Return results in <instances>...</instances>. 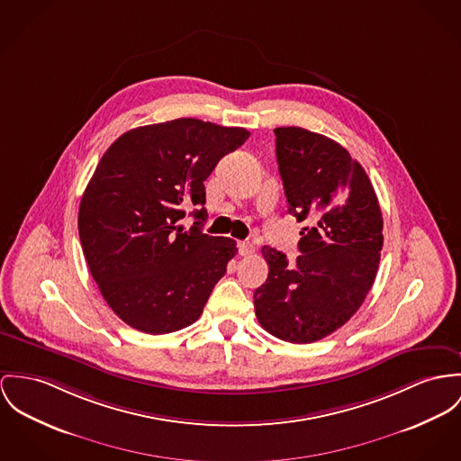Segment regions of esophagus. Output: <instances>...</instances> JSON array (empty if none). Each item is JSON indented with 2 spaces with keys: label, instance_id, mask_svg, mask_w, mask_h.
<instances>
[{
  "label": "esophagus",
  "instance_id": "1",
  "mask_svg": "<svg viewBox=\"0 0 461 461\" xmlns=\"http://www.w3.org/2000/svg\"><path fill=\"white\" fill-rule=\"evenodd\" d=\"M240 256H250L254 252V246L250 242H239Z\"/></svg>",
  "mask_w": 461,
  "mask_h": 461
}]
</instances>
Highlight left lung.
Listing matches in <instances>:
<instances>
[{
  "instance_id": "obj_1",
  "label": "left lung",
  "mask_w": 461,
  "mask_h": 461,
  "mask_svg": "<svg viewBox=\"0 0 461 461\" xmlns=\"http://www.w3.org/2000/svg\"><path fill=\"white\" fill-rule=\"evenodd\" d=\"M274 131L287 212L307 226L294 263L261 249L268 277L254 291V311L274 337L311 344L344 326L366 298L381 259L383 213L370 178L340 143L296 126Z\"/></svg>"
}]
</instances>
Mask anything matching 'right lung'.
Segmentation results:
<instances>
[{
  "mask_svg": "<svg viewBox=\"0 0 461 461\" xmlns=\"http://www.w3.org/2000/svg\"><path fill=\"white\" fill-rule=\"evenodd\" d=\"M182 117L126 131L106 149L78 207V237L108 307L131 328L161 335L202 316L237 242L202 231L205 185L219 159L249 139ZM194 204L197 221L177 224Z\"/></svg>",
  "mask_w": 461,
  "mask_h": 461,
  "instance_id": "obj_1",
  "label": "right lung"
}]
</instances>
